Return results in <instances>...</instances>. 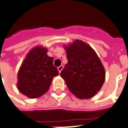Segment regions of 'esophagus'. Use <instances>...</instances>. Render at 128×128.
<instances>
[{
  "label": "esophagus",
  "mask_w": 128,
  "mask_h": 128,
  "mask_svg": "<svg viewBox=\"0 0 128 128\" xmlns=\"http://www.w3.org/2000/svg\"><path fill=\"white\" fill-rule=\"evenodd\" d=\"M63 69V66H60L59 67H58V70L59 71V73H61V71Z\"/></svg>",
  "instance_id": "34e87169"
}]
</instances>
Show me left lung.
<instances>
[{
  "mask_svg": "<svg viewBox=\"0 0 128 128\" xmlns=\"http://www.w3.org/2000/svg\"><path fill=\"white\" fill-rule=\"evenodd\" d=\"M67 63L60 76L68 89L79 99H89L101 89L105 70L95 50L86 43L76 39L64 45Z\"/></svg>",
  "mask_w": 128,
  "mask_h": 128,
  "instance_id": "8db88e82",
  "label": "left lung"
}]
</instances>
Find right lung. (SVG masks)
I'll return each mask as SVG.
<instances>
[{
  "label": "right lung",
  "instance_id": "add662e5",
  "mask_svg": "<svg viewBox=\"0 0 128 128\" xmlns=\"http://www.w3.org/2000/svg\"><path fill=\"white\" fill-rule=\"evenodd\" d=\"M48 49L37 46L31 49L20 65L17 74L18 90L30 98H37L50 88L52 78L59 75L53 65V58Z\"/></svg>",
  "mask_w": 128,
  "mask_h": 128
}]
</instances>
